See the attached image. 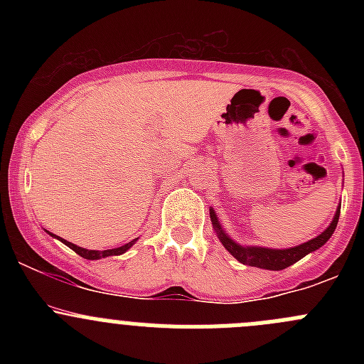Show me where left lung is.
I'll use <instances>...</instances> for the list:
<instances>
[{"label":"left lung","mask_w":364,"mask_h":364,"mask_svg":"<svg viewBox=\"0 0 364 364\" xmlns=\"http://www.w3.org/2000/svg\"><path fill=\"white\" fill-rule=\"evenodd\" d=\"M209 216H211L213 229L218 234V240L222 241V245L225 247V250L234 257V259L240 260L241 264H247V266L253 267H262V269H271V271H280L285 267L292 266L297 260L303 259L308 253L318 250L324 243H328L329 237L335 232L336 225H338L340 218V205L335 213V218L329 223L328 229L324 232L318 234L314 240L306 241V243L299 245V247L285 248V250H277V248H264V247H243V245L236 243L232 237H229V234L222 229L218 222V216H216L215 209H209Z\"/></svg>","instance_id":"obj_1"}]
</instances>
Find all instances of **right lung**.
<instances>
[{"label": "right lung", "instance_id": "obj_1", "mask_svg": "<svg viewBox=\"0 0 364 364\" xmlns=\"http://www.w3.org/2000/svg\"><path fill=\"white\" fill-rule=\"evenodd\" d=\"M49 234H50V232H49ZM50 236H54V234H50ZM54 237H58V236H54ZM58 240H61V237H58ZM61 241H63V243L67 245L68 248H72V250L75 252L77 255L84 257V259H87V260H97V259H104V257H111V255H121V253H124V252H127L128 248H132V247H134V243H135V241H137V240L130 241V243L123 245V247L112 248V250H102V252H98V250H86V248H80V247H77V245L70 243V241H65V240H61Z\"/></svg>", "mask_w": 364, "mask_h": 364}]
</instances>
